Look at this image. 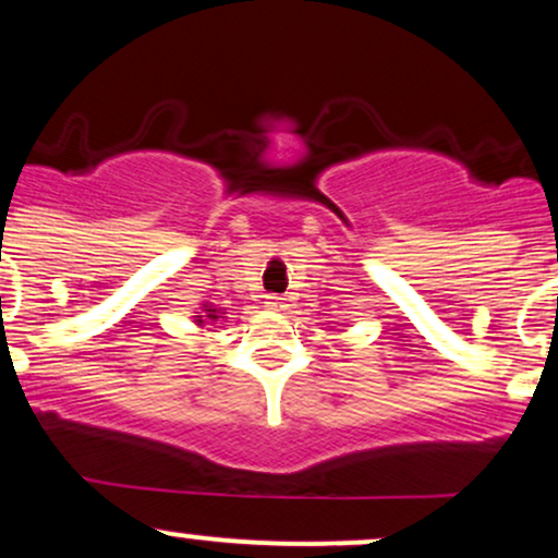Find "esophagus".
<instances>
[{"mask_svg": "<svg viewBox=\"0 0 558 558\" xmlns=\"http://www.w3.org/2000/svg\"><path fill=\"white\" fill-rule=\"evenodd\" d=\"M265 304L267 306H270V310H275V312H283L286 310V299H280V296H275V293H272V296H267V301H265Z\"/></svg>", "mask_w": 558, "mask_h": 558, "instance_id": "obj_1", "label": "esophagus"}]
</instances>
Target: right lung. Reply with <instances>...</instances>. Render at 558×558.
Returning <instances> with one entry per match:
<instances>
[{"instance_id": "1", "label": "right lung", "mask_w": 558, "mask_h": 558, "mask_svg": "<svg viewBox=\"0 0 558 558\" xmlns=\"http://www.w3.org/2000/svg\"><path fill=\"white\" fill-rule=\"evenodd\" d=\"M220 315H226V312L215 310L213 304H204L202 315H196V325H198V328H204L207 323H217V317H220Z\"/></svg>"}]
</instances>
